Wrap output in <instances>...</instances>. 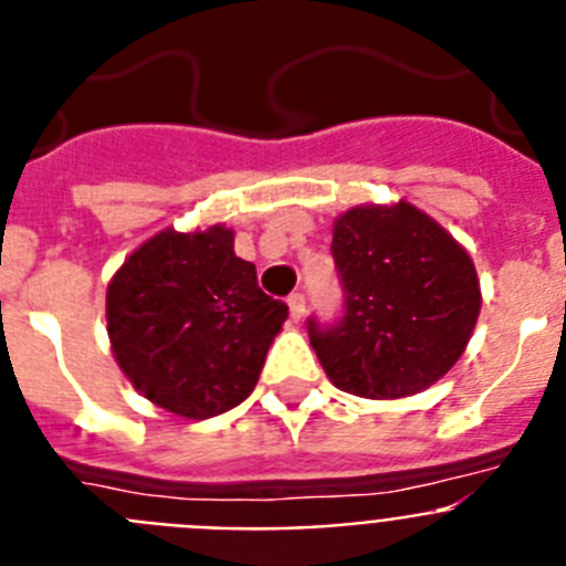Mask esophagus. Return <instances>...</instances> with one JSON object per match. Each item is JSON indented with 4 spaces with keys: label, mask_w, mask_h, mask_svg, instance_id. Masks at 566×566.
Segmentation results:
<instances>
[{
    "label": "esophagus",
    "mask_w": 566,
    "mask_h": 566,
    "mask_svg": "<svg viewBox=\"0 0 566 566\" xmlns=\"http://www.w3.org/2000/svg\"><path fill=\"white\" fill-rule=\"evenodd\" d=\"M287 307H291V319H293V322H302V319H305V313H307V298H305V293H293V296L287 298Z\"/></svg>",
    "instance_id": "esophagus-1"
}]
</instances>
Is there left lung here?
Returning <instances> with one entry per match:
<instances>
[{
    "instance_id": "obj_1",
    "label": "left lung",
    "mask_w": 566,
    "mask_h": 566,
    "mask_svg": "<svg viewBox=\"0 0 566 566\" xmlns=\"http://www.w3.org/2000/svg\"><path fill=\"white\" fill-rule=\"evenodd\" d=\"M345 307L307 322L327 379L368 400H397L452 371L481 313L469 253L408 201L342 212L331 241Z\"/></svg>"
}]
</instances>
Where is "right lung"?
I'll use <instances>...</instances> for the list:
<instances>
[{
	"label": "right lung",
	"instance_id": "1",
	"mask_svg": "<svg viewBox=\"0 0 566 566\" xmlns=\"http://www.w3.org/2000/svg\"><path fill=\"white\" fill-rule=\"evenodd\" d=\"M232 230H164L112 275L106 322L120 371L146 400L189 420L253 394L287 305L259 287Z\"/></svg>",
	"mask_w": 566,
	"mask_h": 566
}]
</instances>
